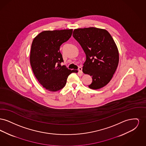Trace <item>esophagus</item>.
<instances>
[{
	"label": "esophagus",
	"mask_w": 146,
	"mask_h": 146,
	"mask_svg": "<svg viewBox=\"0 0 146 146\" xmlns=\"http://www.w3.org/2000/svg\"><path fill=\"white\" fill-rule=\"evenodd\" d=\"M78 71H79V72L80 74H82V73H83V72H82V67H79V68H78Z\"/></svg>",
	"instance_id": "1"
}]
</instances>
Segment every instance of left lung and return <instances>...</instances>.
<instances>
[{
  "instance_id": "left-lung-1",
  "label": "left lung",
  "mask_w": 146,
  "mask_h": 146,
  "mask_svg": "<svg viewBox=\"0 0 146 146\" xmlns=\"http://www.w3.org/2000/svg\"><path fill=\"white\" fill-rule=\"evenodd\" d=\"M73 36L86 55L83 72L92 76L91 89H101L111 81L119 63V51L114 40L104 29H75Z\"/></svg>"
}]
</instances>
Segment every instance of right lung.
Here are the masks:
<instances>
[{"label":"right lung","instance_id":"right-lung-1","mask_svg":"<svg viewBox=\"0 0 146 146\" xmlns=\"http://www.w3.org/2000/svg\"><path fill=\"white\" fill-rule=\"evenodd\" d=\"M73 29L44 31L33 40L30 63L39 83L50 91L60 90L65 86L68 76L76 70L61 66L63 62L60 46L71 36Z\"/></svg>","mask_w":146,"mask_h":146}]
</instances>
